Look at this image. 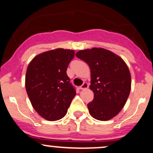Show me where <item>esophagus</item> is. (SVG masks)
Masks as SVG:
<instances>
[{
    "mask_svg": "<svg viewBox=\"0 0 153 153\" xmlns=\"http://www.w3.org/2000/svg\"><path fill=\"white\" fill-rule=\"evenodd\" d=\"M88 88V84L87 82H83V84H82L81 86H80V89H81V90H85Z\"/></svg>",
    "mask_w": 153,
    "mask_h": 153,
    "instance_id": "1",
    "label": "esophagus"
}]
</instances>
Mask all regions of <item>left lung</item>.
<instances>
[{"label":"left lung","mask_w":153,"mask_h":153,"mask_svg":"<svg viewBox=\"0 0 153 153\" xmlns=\"http://www.w3.org/2000/svg\"><path fill=\"white\" fill-rule=\"evenodd\" d=\"M75 56L90 67V89L94 94L88 103L91 115L100 121L114 118L125 105L131 90L130 72L125 62L103 48L80 50Z\"/></svg>","instance_id":"obj_1"}]
</instances>
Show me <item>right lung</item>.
I'll list each match as a JSON object with an SVG mask.
<instances>
[{
    "label": "right lung",
    "mask_w": 153,
    "mask_h": 153,
    "mask_svg": "<svg viewBox=\"0 0 153 153\" xmlns=\"http://www.w3.org/2000/svg\"><path fill=\"white\" fill-rule=\"evenodd\" d=\"M74 56V50L56 49L36 55L28 66L26 93L33 108L47 120L64 117L76 95L66 73Z\"/></svg>",
    "instance_id": "1"
}]
</instances>
